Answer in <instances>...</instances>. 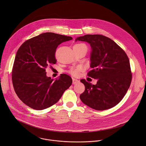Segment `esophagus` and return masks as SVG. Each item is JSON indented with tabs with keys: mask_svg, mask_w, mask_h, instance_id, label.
I'll list each match as a JSON object with an SVG mask.
<instances>
[{
	"mask_svg": "<svg viewBox=\"0 0 146 146\" xmlns=\"http://www.w3.org/2000/svg\"><path fill=\"white\" fill-rule=\"evenodd\" d=\"M79 82V80L78 79H76L75 78H72V84H76L78 83Z\"/></svg>",
	"mask_w": 146,
	"mask_h": 146,
	"instance_id": "obj_1",
	"label": "esophagus"
}]
</instances>
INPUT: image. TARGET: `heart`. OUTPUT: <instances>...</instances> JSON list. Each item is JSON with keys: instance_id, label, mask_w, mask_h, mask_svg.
Listing matches in <instances>:
<instances>
[{"instance_id": "heart-1", "label": "heart", "mask_w": 146, "mask_h": 146, "mask_svg": "<svg viewBox=\"0 0 146 146\" xmlns=\"http://www.w3.org/2000/svg\"><path fill=\"white\" fill-rule=\"evenodd\" d=\"M83 46L86 47V46L83 44L79 43V44H76L74 45L73 47L79 48V47H83ZM83 70V67L79 66H78L76 67H72L69 70V72L73 76H78L79 74V72L82 71Z\"/></svg>"}]
</instances>
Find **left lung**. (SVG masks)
Listing matches in <instances>:
<instances>
[{"mask_svg": "<svg viewBox=\"0 0 146 146\" xmlns=\"http://www.w3.org/2000/svg\"><path fill=\"white\" fill-rule=\"evenodd\" d=\"M79 40L90 44V64L88 75L97 79L96 85L80 82L85 90L80 98L92 108L101 111L118 104L124 98L131 82L129 60L124 50L110 38L102 35H85Z\"/></svg>", "mask_w": 146, "mask_h": 146, "instance_id": "1", "label": "left lung"}]
</instances>
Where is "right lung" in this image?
I'll return each mask as SVG.
<instances>
[{"instance_id":"obj_1","label":"right lung","mask_w":146,"mask_h":146,"mask_svg":"<svg viewBox=\"0 0 146 146\" xmlns=\"http://www.w3.org/2000/svg\"><path fill=\"white\" fill-rule=\"evenodd\" d=\"M71 36L45 33L24 42L17 52L12 79L15 91L25 104L36 110L56 104L72 84L71 78L62 74L56 80L46 76V68L55 64V53Z\"/></svg>"}]
</instances>
